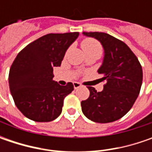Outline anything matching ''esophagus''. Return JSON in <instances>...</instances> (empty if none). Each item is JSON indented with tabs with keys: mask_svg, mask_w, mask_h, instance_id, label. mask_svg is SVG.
I'll return each mask as SVG.
<instances>
[{
	"mask_svg": "<svg viewBox=\"0 0 152 152\" xmlns=\"http://www.w3.org/2000/svg\"><path fill=\"white\" fill-rule=\"evenodd\" d=\"M82 85L79 83V82H73V87H74V89H78L79 87H81Z\"/></svg>",
	"mask_w": 152,
	"mask_h": 152,
	"instance_id": "esophagus-1",
	"label": "esophagus"
}]
</instances>
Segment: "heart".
<instances>
[{
  "mask_svg": "<svg viewBox=\"0 0 152 152\" xmlns=\"http://www.w3.org/2000/svg\"><path fill=\"white\" fill-rule=\"evenodd\" d=\"M81 47L86 56L91 55L100 56L102 52V45L95 39L88 38L84 39L81 43Z\"/></svg>",
  "mask_w": 152,
  "mask_h": 152,
  "instance_id": "1",
  "label": "heart"
}]
</instances>
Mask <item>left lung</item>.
<instances>
[{"label": "left lung", "instance_id": "obj_1", "mask_svg": "<svg viewBox=\"0 0 152 152\" xmlns=\"http://www.w3.org/2000/svg\"><path fill=\"white\" fill-rule=\"evenodd\" d=\"M83 34L98 39L104 48V60L98 73L106 84L101 92L88 86L90 96L81 102L82 112L96 123L114 122L123 118L136 101L142 85V67L124 41L107 33Z\"/></svg>", "mask_w": 152, "mask_h": 152}]
</instances>
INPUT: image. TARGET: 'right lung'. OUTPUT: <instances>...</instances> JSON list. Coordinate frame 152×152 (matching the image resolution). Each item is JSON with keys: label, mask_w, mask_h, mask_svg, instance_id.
Here are the masks:
<instances>
[{"label": "right lung", "mask_w": 152, "mask_h": 152, "mask_svg": "<svg viewBox=\"0 0 152 152\" xmlns=\"http://www.w3.org/2000/svg\"><path fill=\"white\" fill-rule=\"evenodd\" d=\"M79 33L48 34L25 46L9 71L10 91L15 105L26 118L50 122L61 113L63 100L73 91L53 80V67H60L69 45Z\"/></svg>", "instance_id": "right-lung-1"}]
</instances>
